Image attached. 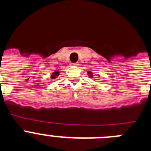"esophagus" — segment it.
<instances>
[{"instance_id":"esophagus-1","label":"esophagus","mask_w":151,"mask_h":151,"mask_svg":"<svg viewBox=\"0 0 151 151\" xmlns=\"http://www.w3.org/2000/svg\"><path fill=\"white\" fill-rule=\"evenodd\" d=\"M72 66H78V63H72Z\"/></svg>"}]
</instances>
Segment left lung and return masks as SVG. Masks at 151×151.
<instances>
[{
  "instance_id": "1",
  "label": "left lung",
  "mask_w": 151,
  "mask_h": 151,
  "mask_svg": "<svg viewBox=\"0 0 151 151\" xmlns=\"http://www.w3.org/2000/svg\"><path fill=\"white\" fill-rule=\"evenodd\" d=\"M88 76H90V77L93 76V75H92L91 73H88Z\"/></svg>"
}]
</instances>
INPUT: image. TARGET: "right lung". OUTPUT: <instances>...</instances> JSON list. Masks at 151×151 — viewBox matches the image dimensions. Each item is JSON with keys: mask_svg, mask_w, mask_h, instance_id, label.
I'll return each mask as SVG.
<instances>
[{"mask_svg": "<svg viewBox=\"0 0 151 151\" xmlns=\"http://www.w3.org/2000/svg\"><path fill=\"white\" fill-rule=\"evenodd\" d=\"M59 74H60L59 71H57V70H56L55 72H54V73H52V75H51V76H50V77H51V78L54 79V78H57V77L58 76H59Z\"/></svg>", "mask_w": 151, "mask_h": 151, "instance_id": "1", "label": "right lung"}]
</instances>
